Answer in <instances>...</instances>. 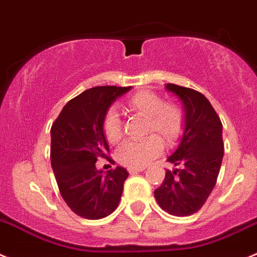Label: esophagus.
I'll list each match as a JSON object with an SVG mask.
<instances>
[{"label": "esophagus", "instance_id": "obj_1", "mask_svg": "<svg viewBox=\"0 0 257 257\" xmlns=\"http://www.w3.org/2000/svg\"><path fill=\"white\" fill-rule=\"evenodd\" d=\"M144 168H128V172L131 174H134V173H138V172H143Z\"/></svg>", "mask_w": 257, "mask_h": 257}]
</instances>
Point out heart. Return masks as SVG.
<instances>
[{"mask_svg":"<svg viewBox=\"0 0 257 257\" xmlns=\"http://www.w3.org/2000/svg\"><path fill=\"white\" fill-rule=\"evenodd\" d=\"M126 106L133 113L146 116L147 133H157L168 146L176 143L183 134L186 126L184 109L176 103L164 101L154 91L142 90L133 94L126 100ZM103 131L109 143L116 144L121 139V119L115 109L106 111ZM159 137L152 134L141 141L124 142L116 151V159L119 163L132 168L144 167L163 151V142Z\"/></svg>","mask_w":257,"mask_h":257,"instance_id":"heart-1","label":"heart"}]
</instances>
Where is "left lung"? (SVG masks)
<instances>
[{
	"instance_id": "obj_1",
	"label": "left lung",
	"mask_w": 257,
	"mask_h": 257,
	"mask_svg": "<svg viewBox=\"0 0 257 257\" xmlns=\"http://www.w3.org/2000/svg\"><path fill=\"white\" fill-rule=\"evenodd\" d=\"M166 89L181 99L186 126L178 148L167 158L177 168L167 169L154 197L162 210L184 217L201 210L217 182L223 158L222 123L203 94L174 84Z\"/></svg>"
}]
</instances>
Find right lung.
I'll use <instances>...</instances> for the list:
<instances>
[{
	"label": "right lung",
	"mask_w": 257,
	"mask_h": 257,
	"mask_svg": "<svg viewBox=\"0 0 257 257\" xmlns=\"http://www.w3.org/2000/svg\"><path fill=\"white\" fill-rule=\"evenodd\" d=\"M132 86H95L71 99L51 126L52 171L61 197L74 213L99 220L114 212L129 173L116 167L106 173L95 167L109 158L103 120L111 104Z\"/></svg>",
	"instance_id": "right-lung-1"
}]
</instances>
